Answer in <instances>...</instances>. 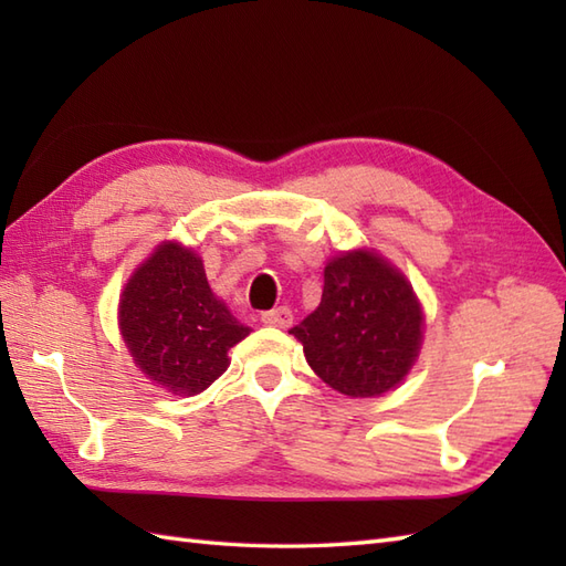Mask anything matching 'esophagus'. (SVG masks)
I'll return each mask as SVG.
<instances>
[{"label": "esophagus", "instance_id": "1", "mask_svg": "<svg viewBox=\"0 0 566 566\" xmlns=\"http://www.w3.org/2000/svg\"><path fill=\"white\" fill-rule=\"evenodd\" d=\"M294 321L292 308L280 306V308H272V311H264L262 314V323L264 326H274V328H290Z\"/></svg>", "mask_w": 566, "mask_h": 566}]
</instances>
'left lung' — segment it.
Instances as JSON below:
<instances>
[{
  "mask_svg": "<svg viewBox=\"0 0 566 566\" xmlns=\"http://www.w3.org/2000/svg\"><path fill=\"white\" fill-rule=\"evenodd\" d=\"M420 331L423 314L403 274L375 252L355 250L326 264L318 308L290 333L323 381L367 399L406 377Z\"/></svg>",
  "mask_w": 566,
  "mask_h": 566,
  "instance_id": "left-lung-1",
  "label": "left lung"
}]
</instances>
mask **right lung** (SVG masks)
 I'll list each match as a JSON object with an SVG mask.
<instances>
[{
    "label": "right lung",
    "instance_id": "obj_1",
    "mask_svg": "<svg viewBox=\"0 0 566 566\" xmlns=\"http://www.w3.org/2000/svg\"><path fill=\"white\" fill-rule=\"evenodd\" d=\"M122 333L148 379L195 396L219 379L228 350L250 333L209 290L195 252L165 243L130 276L118 304Z\"/></svg>",
    "mask_w": 566,
    "mask_h": 566
}]
</instances>
